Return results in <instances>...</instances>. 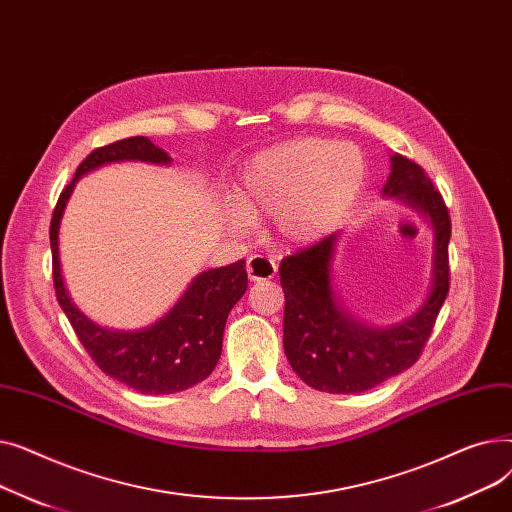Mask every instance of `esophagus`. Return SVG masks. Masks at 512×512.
Wrapping results in <instances>:
<instances>
[{
    "mask_svg": "<svg viewBox=\"0 0 512 512\" xmlns=\"http://www.w3.org/2000/svg\"><path fill=\"white\" fill-rule=\"evenodd\" d=\"M276 272H278L276 261L267 255H251L247 261V274L253 282L272 280Z\"/></svg>",
    "mask_w": 512,
    "mask_h": 512,
    "instance_id": "obj_1",
    "label": "esophagus"
}]
</instances>
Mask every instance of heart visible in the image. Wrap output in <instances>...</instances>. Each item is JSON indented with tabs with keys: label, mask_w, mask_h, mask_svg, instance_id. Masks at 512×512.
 I'll return each instance as SVG.
<instances>
[{
	"label": "heart",
	"mask_w": 512,
	"mask_h": 512,
	"mask_svg": "<svg viewBox=\"0 0 512 512\" xmlns=\"http://www.w3.org/2000/svg\"><path fill=\"white\" fill-rule=\"evenodd\" d=\"M365 178L367 161L355 145L315 137L276 145L242 170L234 226L276 220L286 240L307 245L351 211Z\"/></svg>",
	"instance_id": "obj_1"
}]
</instances>
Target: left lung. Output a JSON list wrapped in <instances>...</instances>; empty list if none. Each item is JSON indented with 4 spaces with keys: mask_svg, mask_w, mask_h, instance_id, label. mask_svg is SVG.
<instances>
[{
    "mask_svg": "<svg viewBox=\"0 0 512 512\" xmlns=\"http://www.w3.org/2000/svg\"><path fill=\"white\" fill-rule=\"evenodd\" d=\"M390 161L384 195L409 203L434 226L432 290L411 319L388 330H373L336 303L330 278L336 234L284 257V353L299 378L321 392L359 394L417 363L450 288L448 207L417 161L400 153Z\"/></svg>",
    "mask_w": 512,
    "mask_h": 512,
    "instance_id": "8db88e82",
    "label": "left lung"
}]
</instances>
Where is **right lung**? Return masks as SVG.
<instances>
[{
	"instance_id": "1",
	"label": "right lung",
	"mask_w": 512,
	"mask_h": 512,
	"mask_svg": "<svg viewBox=\"0 0 512 512\" xmlns=\"http://www.w3.org/2000/svg\"><path fill=\"white\" fill-rule=\"evenodd\" d=\"M124 159L170 164V155L147 137H130L97 147L80 161L72 182L53 209L49 226L53 286L80 344L103 373L141 394H174L203 382L218 365L228 313L247 292V270L245 261L240 259L199 274L182 299L151 328L141 332L105 330L80 313L68 297L60 270L58 232L62 213L80 176Z\"/></svg>"
}]
</instances>
